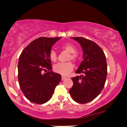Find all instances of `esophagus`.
I'll return each mask as SVG.
<instances>
[{"label": "esophagus", "mask_w": 127, "mask_h": 127, "mask_svg": "<svg viewBox=\"0 0 127 127\" xmlns=\"http://www.w3.org/2000/svg\"><path fill=\"white\" fill-rule=\"evenodd\" d=\"M65 78H66V77H65L63 76V75H62V80H64Z\"/></svg>", "instance_id": "esophagus-1"}]
</instances>
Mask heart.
Wrapping results in <instances>:
<instances>
[{"instance_id": "obj_1", "label": "heart", "mask_w": 127, "mask_h": 127, "mask_svg": "<svg viewBox=\"0 0 127 127\" xmlns=\"http://www.w3.org/2000/svg\"><path fill=\"white\" fill-rule=\"evenodd\" d=\"M62 47L63 49L67 50L70 53H71L68 56V60H72L74 62H76L77 60L78 57L77 54L76 47L71 43H65L62 45ZM49 58L53 62H56L57 60V55L55 51L52 50L49 53ZM74 68V65L71 62H68L64 63H58L54 65L53 70L56 73L60 74L63 75H67L70 72L73 71Z\"/></svg>"}]
</instances>
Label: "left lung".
<instances>
[{
	"mask_svg": "<svg viewBox=\"0 0 127 127\" xmlns=\"http://www.w3.org/2000/svg\"><path fill=\"white\" fill-rule=\"evenodd\" d=\"M77 41L83 50V61L75 71L83 74L72 77L70 95L75 101L86 104L95 99L103 89L107 74L106 57L95 42L81 37H71Z\"/></svg>",
	"mask_w": 127,
	"mask_h": 127,
	"instance_id": "left-lung-1",
	"label": "left lung"
}]
</instances>
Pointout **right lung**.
<instances>
[{
  "mask_svg": "<svg viewBox=\"0 0 127 127\" xmlns=\"http://www.w3.org/2000/svg\"><path fill=\"white\" fill-rule=\"evenodd\" d=\"M60 38H36L25 48L19 57V83L24 95L30 101L38 104L47 102L62 80L60 74L52 71L49 58L52 46ZM43 71L47 73L43 74Z\"/></svg>",
  "mask_w": 127,
  "mask_h": 127,
  "instance_id": "1",
  "label": "right lung"
}]
</instances>
